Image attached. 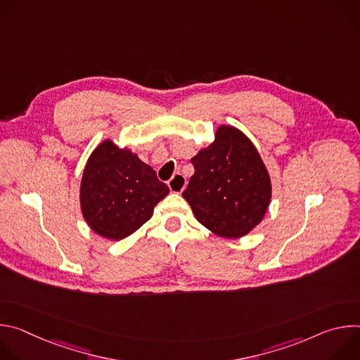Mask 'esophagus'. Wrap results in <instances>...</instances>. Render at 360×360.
<instances>
[{"label":"esophagus","instance_id":"1","mask_svg":"<svg viewBox=\"0 0 360 360\" xmlns=\"http://www.w3.org/2000/svg\"><path fill=\"white\" fill-rule=\"evenodd\" d=\"M168 186H169L171 192H174V193H182V191H184L185 186H186V179H185L184 175L175 174V175L169 179Z\"/></svg>","mask_w":360,"mask_h":360}]
</instances>
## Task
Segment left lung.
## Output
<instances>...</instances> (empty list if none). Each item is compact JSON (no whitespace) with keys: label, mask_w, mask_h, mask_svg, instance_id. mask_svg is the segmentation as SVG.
I'll use <instances>...</instances> for the list:
<instances>
[{"label":"left lung","mask_w":360,"mask_h":360,"mask_svg":"<svg viewBox=\"0 0 360 360\" xmlns=\"http://www.w3.org/2000/svg\"><path fill=\"white\" fill-rule=\"evenodd\" d=\"M191 162L195 172L182 196L199 224L221 238L239 239L262 222L272 198L271 175L240 129L219 125L214 142Z\"/></svg>","instance_id":"8db88e82"}]
</instances>
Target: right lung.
I'll use <instances>...</instances> for the list:
<instances>
[{"label":"right lung","instance_id":"right-lung-1","mask_svg":"<svg viewBox=\"0 0 360 360\" xmlns=\"http://www.w3.org/2000/svg\"><path fill=\"white\" fill-rule=\"evenodd\" d=\"M168 193L169 188L138 153L107 138L95 146L85 164L79 205L96 235L121 240L148 222Z\"/></svg>","mask_w":360,"mask_h":360}]
</instances>
